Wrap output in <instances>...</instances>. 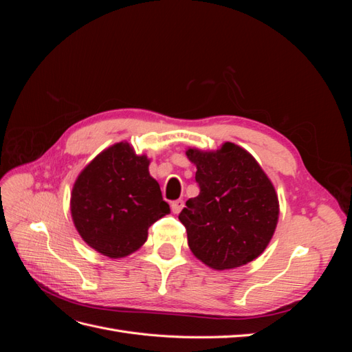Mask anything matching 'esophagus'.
<instances>
[{
    "instance_id": "34e87169",
    "label": "esophagus",
    "mask_w": 352,
    "mask_h": 352,
    "mask_svg": "<svg viewBox=\"0 0 352 352\" xmlns=\"http://www.w3.org/2000/svg\"><path fill=\"white\" fill-rule=\"evenodd\" d=\"M170 207H172V211L175 212V214H177V212H180V210L184 208V199L173 201L172 204H170Z\"/></svg>"
}]
</instances>
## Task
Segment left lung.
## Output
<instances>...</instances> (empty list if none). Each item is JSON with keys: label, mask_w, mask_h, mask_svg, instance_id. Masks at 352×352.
<instances>
[{"label": "left lung", "mask_w": 352, "mask_h": 352, "mask_svg": "<svg viewBox=\"0 0 352 352\" xmlns=\"http://www.w3.org/2000/svg\"><path fill=\"white\" fill-rule=\"evenodd\" d=\"M197 166L199 194L186 201L179 220L197 258L228 270L257 258L267 247L279 219L276 190L255 158L226 142L217 151H186Z\"/></svg>", "instance_id": "8db88e82"}]
</instances>
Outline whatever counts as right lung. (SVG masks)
<instances>
[{
	"mask_svg": "<svg viewBox=\"0 0 352 352\" xmlns=\"http://www.w3.org/2000/svg\"><path fill=\"white\" fill-rule=\"evenodd\" d=\"M150 160L127 142L110 146L83 168L72 190V217L91 248L120 258L144 245L148 228L168 214Z\"/></svg>",
	"mask_w": 352,
	"mask_h": 352,
	"instance_id": "obj_1",
	"label": "right lung"
}]
</instances>
